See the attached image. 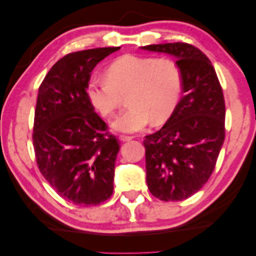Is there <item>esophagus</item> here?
<instances>
[{"label": "esophagus", "instance_id": "34e87169", "mask_svg": "<svg viewBox=\"0 0 256 256\" xmlns=\"http://www.w3.org/2000/svg\"><path fill=\"white\" fill-rule=\"evenodd\" d=\"M119 138H120L121 142H128V140H132L134 137L129 136V135H120Z\"/></svg>", "mask_w": 256, "mask_h": 256}]
</instances>
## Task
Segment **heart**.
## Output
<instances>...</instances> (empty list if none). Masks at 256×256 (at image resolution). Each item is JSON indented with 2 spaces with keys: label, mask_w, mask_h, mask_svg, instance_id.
<instances>
[{
  "label": "heart",
  "mask_w": 256,
  "mask_h": 256,
  "mask_svg": "<svg viewBox=\"0 0 256 256\" xmlns=\"http://www.w3.org/2000/svg\"><path fill=\"white\" fill-rule=\"evenodd\" d=\"M105 78H90L88 97L103 116L114 114L127 96L129 106L116 118L118 130L134 132L161 124L174 112L182 92V76L166 57L124 54L105 70Z\"/></svg>",
  "instance_id": "obj_1"
}]
</instances>
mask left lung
Returning a JSON list of instances; mask_svg holds the SVG:
<instances>
[{
    "mask_svg": "<svg viewBox=\"0 0 256 256\" xmlns=\"http://www.w3.org/2000/svg\"><path fill=\"white\" fill-rule=\"evenodd\" d=\"M172 54L182 76L178 106L162 128L145 136L146 183L162 202L190 198L213 172L226 137V103L210 60L183 42L142 46Z\"/></svg>",
    "mask_w": 256,
    "mask_h": 256,
    "instance_id": "8db88e82",
    "label": "left lung"
}]
</instances>
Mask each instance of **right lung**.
I'll return each mask as SVG.
<instances>
[{"instance_id":"right-lung-1","label":"right lung","mask_w":256,"mask_h":256,"mask_svg":"<svg viewBox=\"0 0 256 256\" xmlns=\"http://www.w3.org/2000/svg\"><path fill=\"white\" fill-rule=\"evenodd\" d=\"M119 49L68 54L38 88L32 136L38 167L62 198L78 206L100 205L113 194L120 143L95 112L87 88L95 66Z\"/></svg>"}]
</instances>
